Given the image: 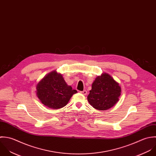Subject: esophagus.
Wrapping results in <instances>:
<instances>
[{"mask_svg":"<svg viewBox=\"0 0 156 156\" xmlns=\"http://www.w3.org/2000/svg\"><path fill=\"white\" fill-rule=\"evenodd\" d=\"M80 93H82L83 95H87V90H83V91H80Z\"/></svg>","mask_w":156,"mask_h":156,"instance_id":"34e87169","label":"esophagus"}]
</instances>
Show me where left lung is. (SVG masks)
Wrapping results in <instances>:
<instances>
[{
	"instance_id": "obj_1",
	"label": "left lung",
	"mask_w": 156,
	"mask_h": 156,
	"mask_svg": "<svg viewBox=\"0 0 156 156\" xmlns=\"http://www.w3.org/2000/svg\"><path fill=\"white\" fill-rule=\"evenodd\" d=\"M121 93L119 83L109 74L103 73L92 83L87 99L93 108L104 111L112 108L119 102Z\"/></svg>"
}]
</instances>
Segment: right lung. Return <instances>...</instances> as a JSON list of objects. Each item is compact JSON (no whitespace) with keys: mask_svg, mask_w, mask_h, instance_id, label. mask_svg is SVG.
<instances>
[{"mask_svg":"<svg viewBox=\"0 0 156 156\" xmlns=\"http://www.w3.org/2000/svg\"><path fill=\"white\" fill-rule=\"evenodd\" d=\"M36 93L42 104L56 109L66 106L77 91L68 85L62 75L54 70L38 82Z\"/></svg>","mask_w":156,"mask_h":156,"instance_id":"obj_1","label":"right lung"}]
</instances>
